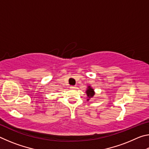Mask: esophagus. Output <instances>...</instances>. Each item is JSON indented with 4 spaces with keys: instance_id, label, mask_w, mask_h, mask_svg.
I'll return each instance as SVG.
<instances>
[{
    "instance_id": "esophagus-1",
    "label": "esophagus",
    "mask_w": 149,
    "mask_h": 149,
    "mask_svg": "<svg viewBox=\"0 0 149 149\" xmlns=\"http://www.w3.org/2000/svg\"><path fill=\"white\" fill-rule=\"evenodd\" d=\"M70 88L71 89H76V86H74V85H72V86H70Z\"/></svg>"
}]
</instances>
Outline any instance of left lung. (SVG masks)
Returning a JSON list of instances; mask_svg holds the SVG:
<instances>
[{
	"instance_id": "obj_1",
	"label": "left lung",
	"mask_w": 149,
	"mask_h": 149,
	"mask_svg": "<svg viewBox=\"0 0 149 149\" xmlns=\"http://www.w3.org/2000/svg\"><path fill=\"white\" fill-rule=\"evenodd\" d=\"M87 96V100H89L91 98H93V96L95 95V91L94 89L91 86H88L86 91Z\"/></svg>"
}]
</instances>
